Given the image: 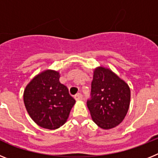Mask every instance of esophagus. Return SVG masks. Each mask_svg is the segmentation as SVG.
Instances as JSON below:
<instances>
[{
	"label": "esophagus",
	"mask_w": 158,
	"mask_h": 158,
	"mask_svg": "<svg viewBox=\"0 0 158 158\" xmlns=\"http://www.w3.org/2000/svg\"><path fill=\"white\" fill-rule=\"evenodd\" d=\"M75 100H82L83 99V95L80 93H78L76 95H75Z\"/></svg>",
	"instance_id": "obj_1"
}]
</instances>
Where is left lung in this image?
I'll list each match as a JSON object with an SVG mask.
<instances>
[{"instance_id":"obj_1","label":"left lung","mask_w":158,"mask_h":158,"mask_svg":"<svg viewBox=\"0 0 158 158\" xmlns=\"http://www.w3.org/2000/svg\"><path fill=\"white\" fill-rule=\"evenodd\" d=\"M128 85L110 70L96 68L91 83L87 107L93 121L100 128L111 129L120 124L130 106Z\"/></svg>"}]
</instances>
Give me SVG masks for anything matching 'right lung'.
Masks as SVG:
<instances>
[{
  "instance_id": "add662e5",
  "label": "right lung",
  "mask_w": 158,
  "mask_h": 158,
  "mask_svg": "<svg viewBox=\"0 0 158 158\" xmlns=\"http://www.w3.org/2000/svg\"><path fill=\"white\" fill-rule=\"evenodd\" d=\"M59 79V72L47 70L36 75L24 90V102L28 114L38 126L48 130L66 123L75 102Z\"/></svg>"
}]
</instances>
